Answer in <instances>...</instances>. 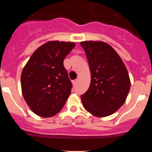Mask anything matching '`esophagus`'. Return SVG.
<instances>
[{"label":"esophagus","instance_id":"1","mask_svg":"<svg viewBox=\"0 0 152 152\" xmlns=\"http://www.w3.org/2000/svg\"><path fill=\"white\" fill-rule=\"evenodd\" d=\"M77 79H76V80H75L72 81V84H73V85H76V84H77Z\"/></svg>","mask_w":152,"mask_h":152}]
</instances>
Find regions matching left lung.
<instances>
[{"label": "left lung", "mask_w": 152, "mask_h": 152, "mask_svg": "<svg viewBox=\"0 0 152 152\" xmlns=\"http://www.w3.org/2000/svg\"><path fill=\"white\" fill-rule=\"evenodd\" d=\"M87 55L91 80L80 96L85 110L97 117L110 116L123 106L130 89L128 71L117 52L102 41L80 42Z\"/></svg>", "instance_id": "8db88e82"}]
</instances>
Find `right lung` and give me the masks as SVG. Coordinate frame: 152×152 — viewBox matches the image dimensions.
I'll use <instances>...</instances> for the list:
<instances>
[{
  "instance_id": "1",
  "label": "right lung",
  "mask_w": 152,
  "mask_h": 152,
  "mask_svg": "<svg viewBox=\"0 0 152 152\" xmlns=\"http://www.w3.org/2000/svg\"><path fill=\"white\" fill-rule=\"evenodd\" d=\"M75 46L72 42L49 41L36 49L21 74V89L30 110L41 117L61 110L72 84L63 61Z\"/></svg>"
}]
</instances>
